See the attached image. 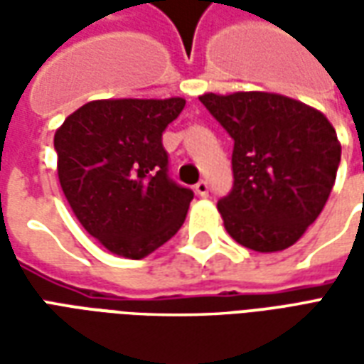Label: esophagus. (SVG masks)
<instances>
[{
	"label": "esophagus",
	"instance_id": "1",
	"mask_svg": "<svg viewBox=\"0 0 364 364\" xmlns=\"http://www.w3.org/2000/svg\"><path fill=\"white\" fill-rule=\"evenodd\" d=\"M195 191H197L198 197H208V183L205 179H200V181L195 185Z\"/></svg>",
	"mask_w": 364,
	"mask_h": 364
}]
</instances>
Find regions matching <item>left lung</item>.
<instances>
[{
    "label": "left lung",
    "instance_id": "8db88e82",
    "mask_svg": "<svg viewBox=\"0 0 364 364\" xmlns=\"http://www.w3.org/2000/svg\"><path fill=\"white\" fill-rule=\"evenodd\" d=\"M234 140V185L218 200L224 226L253 252L287 250L320 216L336 183V128L289 97L242 91L198 97Z\"/></svg>",
    "mask_w": 364,
    "mask_h": 364
}]
</instances>
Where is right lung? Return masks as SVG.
Here are the masks:
<instances>
[{"mask_svg": "<svg viewBox=\"0 0 364 364\" xmlns=\"http://www.w3.org/2000/svg\"><path fill=\"white\" fill-rule=\"evenodd\" d=\"M185 99H107L72 112L54 134L72 210L109 252L142 259L181 228L195 193L169 177L161 134Z\"/></svg>", "mask_w": 364, "mask_h": 364, "instance_id": "1", "label": "right lung"}]
</instances>
